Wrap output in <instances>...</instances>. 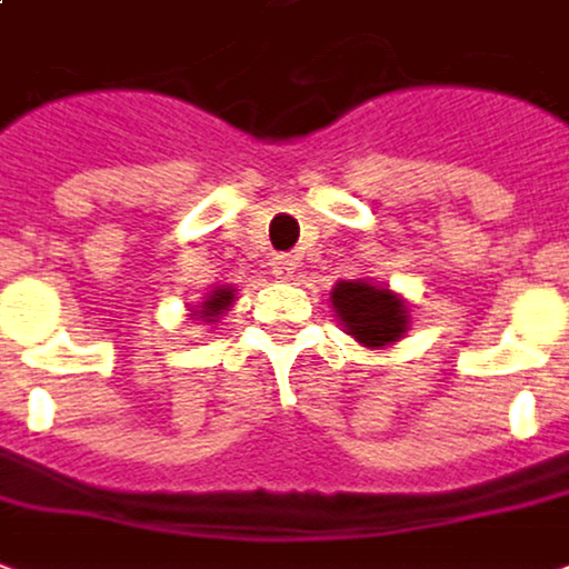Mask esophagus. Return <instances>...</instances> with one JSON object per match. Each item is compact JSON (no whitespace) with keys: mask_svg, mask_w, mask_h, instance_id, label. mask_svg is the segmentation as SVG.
I'll return each mask as SVG.
<instances>
[{"mask_svg":"<svg viewBox=\"0 0 569 569\" xmlns=\"http://www.w3.org/2000/svg\"><path fill=\"white\" fill-rule=\"evenodd\" d=\"M269 267H272V276L281 281L293 279V269H297V260L290 254H276L272 260H269Z\"/></svg>","mask_w":569,"mask_h":569,"instance_id":"esophagus-1","label":"esophagus"}]
</instances>
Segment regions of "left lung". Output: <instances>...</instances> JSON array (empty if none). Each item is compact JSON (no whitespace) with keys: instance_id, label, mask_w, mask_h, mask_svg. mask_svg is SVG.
Segmentation results:
<instances>
[{"instance_id":"1","label":"left lung","mask_w":569,"mask_h":569,"mask_svg":"<svg viewBox=\"0 0 569 569\" xmlns=\"http://www.w3.org/2000/svg\"><path fill=\"white\" fill-rule=\"evenodd\" d=\"M333 309L363 346H391L406 333V306L391 290H379L367 281H339L333 288Z\"/></svg>"}]
</instances>
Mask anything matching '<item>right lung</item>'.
<instances>
[{"instance_id":"1","label":"right lung","mask_w":569,"mask_h":569,"mask_svg":"<svg viewBox=\"0 0 569 569\" xmlns=\"http://www.w3.org/2000/svg\"><path fill=\"white\" fill-rule=\"evenodd\" d=\"M230 302H233V290H227V288L214 290L209 300L199 306V318H206V321H211V318H218V315H221L223 309L230 306Z\"/></svg>"}]
</instances>
